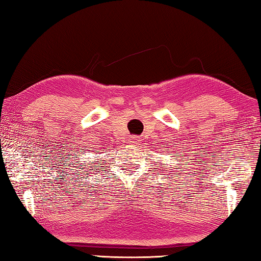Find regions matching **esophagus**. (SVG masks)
<instances>
[{
  "mask_svg": "<svg viewBox=\"0 0 261 261\" xmlns=\"http://www.w3.org/2000/svg\"><path fill=\"white\" fill-rule=\"evenodd\" d=\"M137 138L136 137H131L130 138V144H136V142H137Z\"/></svg>",
  "mask_w": 261,
  "mask_h": 261,
  "instance_id": "34e87169",
  "label": "esophagus"
}]
</instances>
